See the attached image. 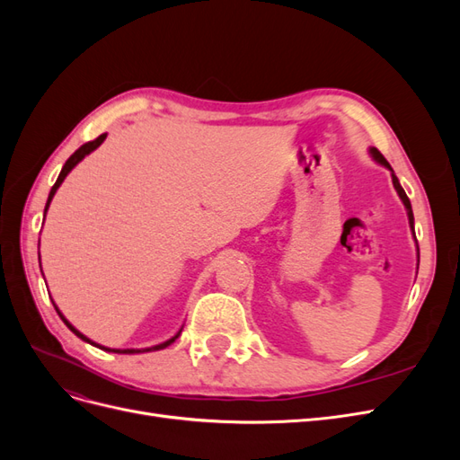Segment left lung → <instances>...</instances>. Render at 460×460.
<instances>
[{
  "label": "left lung",
  "mask_w": 460,
  "mask_h": 460,
  "mask_svg": "<svg viewBox=\"0 0 460 460\" xmlns=\"http://www.w3.org/2000/svg\"><path fill=\"white\" fill-rule=\"evenodd\" d=\"M368 153L372 155V159L378 163V164H382V166H385V169L392 172V182H394V188H395V191L399 193V198H401V201H402V205H405V208H407V217H409V226H411V230H412V234H414V217H412V207H411V201H409V198H407V193H405V190L401 188V184H399V180H397V176H395V172H394V169H392V164H389L385 159H384V155L382 153L376 149V147H370L368 149ZM414 242H416V235H414ZM416 261L420 262V252H419V243H416Z\"/></svg>",
  "instance_id": "1"
}]
</instances>
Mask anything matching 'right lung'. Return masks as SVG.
Listing matches in <instances>:
<instances>
[{"label": "right lung", "instance_id": "1", "mask_svg": "<svg viewBox=\"0 0 460 460\" xmlns=\"http://www.w3.org/2000/svg\"><path fill=\"white\" fill-rule=\"evenodd\" d=\"M105 137H107V134H102L100 137H95V140L93 142H88V144H84V146H80L75 153H73V155L71 157H68L66 159V163L63 164V169H61V172H59V178H58V182H55L53 184V188H51V191H49V198H48V203H46V208H44V213H48V208H49V203H51V199H53V196H55V191H58L59 190V186L63 184V180L66 178V174L68 172H71L73 169H75V166L82 161V159H84L86 155H90V153L93 151V149H97V147H100L102 144H103V140H105ZM53 307H55V311H58V314L61 316V320H63V323L66 324V328L68 330H71L73 333H76V336L82 340V341H86V343H90V345H95V347H100V349H103V351H111V353H120V355H134V353H147V351H159V349H164V347H169L178 336H180V332H182V328H180L176 333H174V336L171 338V340H166V341H163V343H157V345H151V347H144V349H111V347H103V345H100V343H95V341H92L90 338H86L84 336V333H82V332H78L71 323H68V320L63 316V313L58 309V305H55L53 303Z\"/></svg>", "mask_w": 460, "mask_h": 460}]
</instances>
